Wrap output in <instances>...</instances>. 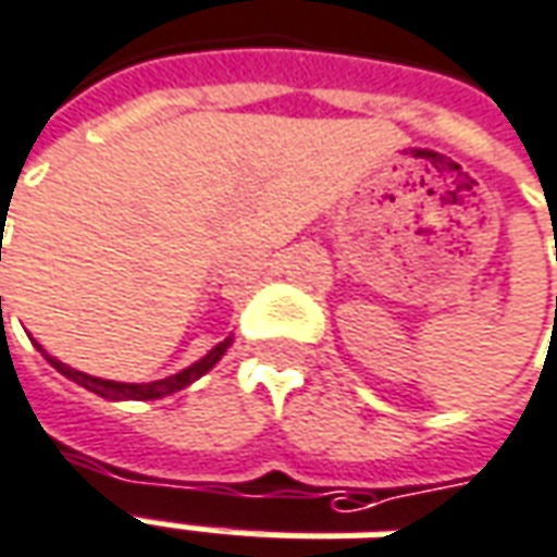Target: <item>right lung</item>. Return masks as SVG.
<instances>
[{"instance_id": "obj_1", "label": "right lung", "mask_w": 557, "mask_h": 557, "mask_svg": "<svg viewBox=\"0 0 557 557\" xmlns=\"http://www.w3.org/2000/svg\"><path fill=\"white\" fill-rule=\"evenodd\" d=\"M232 344V337H225L223 344H216L205 356L201 361H196L193 368H186V371L174 373V376H165V380H157V383H114V380H99V376H89L84 371H75V368H69V364H62L53 356H48V361L62 373V376H69V380H75L77 386L89 388V392H96V395H102V398L111 400H157L165 398V395H174V392H181L189 383H196L198 376H205V373L211 371L216 361L223 359L225 349ZM45 352V349H41Z\"/></svg>"}]
</instances>
